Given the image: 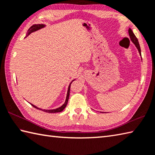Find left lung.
Here are the masks:
<instances>
[{
  "label": "left lung",
  "instance_id": "obj_1",
  "mask_svg": "<svg viewBox=\"0 0 155 155\" xmlns=\"http://www.w3.org/2000/svg\"><path fill=\"white\" fill-rule=\"evenodd\" d=\"M128 32H129V35H130V37L131 40H132V41L134 42V45H136V48H138V50L139 51L140 54L141 55V50H140V45H139V42H138V39H137V38L136 37L135 35H134L132 30H131V29H129V30H128Z\"/></svg>",
  "mask_w": 155,
  "mask_h": 155
}]
</instances>
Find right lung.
I'll return each instance as SVG.
<instances>
[{
    "mask_svg": "<svg viewBox=\"0 0 155 155\" xmlns=\"http://www.w3.org/2000/svg\"><path fill=\"white\" fill-rule=\"evenodd\" d=\"M44 25L42 24H39V25H33L31 26V27L28 30V34H30V33H31V32H33L34 31H36L38 30H39V29L42 28L44 27ZM72 82V81H71ZM71 84H69V88H68V94H67V97H66V101L65 102V103H64L62 106H61V107L58 108V109H52V110H43V111L45 112H46V113H59V112H61L62 110H63V109H65V107L67 106V104H68V100H69V92H70V86H71ZM32 106H33L34 107L36 108V109H38V107H36V106H34V105L31 104Z\"/></svg>",
    "mask_w": 155,
    "mask_h": 155,
    "instance_id": "add662e5",
    "label": "right lung"
}]
</instances>
